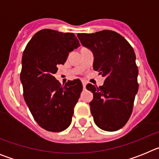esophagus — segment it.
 <instances>
[{"label": "esophagus", "mask_w": 159, "mask_h": 159, "mask_svg": "<svg viewBox=\"0 0 159 159\" xmlns=\"http://www.w3.org/2000/svg\"><path fill=\"white\" fill-rule=\"evenodd\" d=\"M83 87H84V88H86V82L85 81H83Z\"/></svg>", "instance_id": "34e87169"}]
</instances>
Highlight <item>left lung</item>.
<instances>
[{"label": "left lung", "mask_w": 159, "mask_h": 159, "mask_svg": "<svg viewBox=\"0 0 159 159\" xmlns=\"http://www.w3.org/2000/svg\"><path fill=\"white\" fill-rule=\"evenodd\" d=\"M77 36L93 53L94 70L105 77L102 86H86L93 93L90 107L94 122L102 130L116 131L128 121L139 89L134 49L114 31L79 33Z\"/></svg>", "instance_id": "8db88e82"}]
</instances>
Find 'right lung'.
Wrapping results in <instances>:
<instances>
[{"instance_id":"right-lung-1","label":"right lung","mask_w":159,"mask_h":159,"mask_svg":"<svg viewBox=\"0 0 159 159\" xmlns=\"http://www.w3.org/2000/svg\"><path fill=\"white\" fill-rule=\"evenodd\" d=\"M79 46L71 32L43 29L32 36L24 51L20 81L25 101L36 123L48 131H62L71 123L82 83L78 79L62 86L54 74Z\"/></svg>"}]
</instances>
